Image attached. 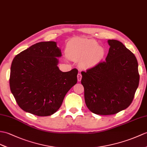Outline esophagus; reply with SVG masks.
<instances>
[{"label":"esophagus","instance_id":"34e87169","mask_svg":"<svg viewBox=\"0 0 147 147\" xmlns=\"http://www.w3.org/2000/svg\"><path fill=\"white\" fill-rule=\"evenodd\" d=\"M81 78H82V75L81 73H78V81H81Z\"/></svg>","mask_w":147,"mask_h":147}]
</instances>
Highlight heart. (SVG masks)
I'll return each mask as SVG.
<instances>
[{"mask_svg": "<svg viewBox=\"0 0 147 147\" xmlns=\"http://www.w3.org/2000/svg\"><path fill=\"white\" fill-rule=\"evenodd\" d=\"M66 55L70 59L81 60V66L85 69L97 66L105 56V49L93 39L75 38L69 40L66 47Z\"/></svg>", "mask_w": 147, "mask_h": 147, "instance_id": "1", "label": "heart"}]
</instances>
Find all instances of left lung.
<instances>
[{
    "label": "left lung",
    "instance_id": "obj_1",
    "mask_svg": "<svg viewBox=\"0 0 147 147\" xmlns=\"http://www.w3.org/2000/svg\"><path fill=\"white\" fill-rule=\"evenodd\" d=\"M108 42L110 47L105 61L81 72L85 103L91 112L100 115H114L127 108L140 80L134 54L117 40Z\"/></svg>",
    "mask_w": 147,
    "mask_h": 147
}]
</instances>
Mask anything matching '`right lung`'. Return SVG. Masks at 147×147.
Masks as SVG:
<instances>
[{
    "label": "right lung",
    "instance_id": "right-lung-1",
    "mask_svg": "<svg viewBox=\"0 0 147 147\" xmlns=\"http://www.w3.org/2000/svg\"><path fill=\"white\" fill-rule=\"evenodd\" d=\"M61 52L54 41L36 43L13 58L10 88L19 107L39 117L54 114L77 83L76 68L62 72L57 66Z\"/></svg>",
    "mask_w": 147,
    "mask_h": 147
}]
</instances>
